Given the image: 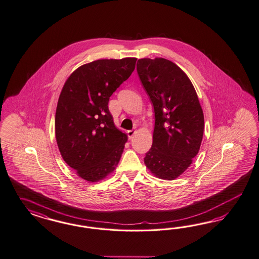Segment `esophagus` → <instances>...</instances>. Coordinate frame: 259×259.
<instances>
[{
	"label": "esophagus",
	"instance_id": "obj_1",
	"mask_svg": "<svg viewBox=\"0 0 259 259\" xmlns=\"http://www.w3.org/2000/svg\"><path fill=\"white\" fill-rule=\"evenodd\" d=\"M136 133V131L135 130H129V131H127V135H128V138L131 140L132 138L134 137V135Z\"/></svg>",
	"mask_w": 259,
	"mask_h": 259
}]
</instances>
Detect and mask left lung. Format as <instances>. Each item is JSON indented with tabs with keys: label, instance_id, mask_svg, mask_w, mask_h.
<instances>
[{
	"label": "left lung",
	"instance_id": "left-lung-1",
	"mask_svg": "<svg viewBox=\"0 0 259 259\" xmlns=\"http://www.w3.org/2000/svg\"><path fill=\"white\" fill-rule=\"evenodd\" d=\"M137 71L155 113L153 144L144 163L157 178L172 181L199 151L203 111L191 80L176 63L163 58L141 59Z\"/></svg>",
	"mask_w": 259,
	"mask_h": 259
}]
</instances>
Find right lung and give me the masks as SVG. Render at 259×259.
<instances>
[{
  "instance_id": "right-lung-1",
  "label": "right lung",
  "mask_w": 259,
  "mask_h": 259,
  "mask_svg": "<svg viewBox=\"0 0 259 259\" xmlns=\"http://www.w3.org/2000/svg\"><path fill=\"white\" fill-rule=\"evenodd\" d=\"M136 62L94 61L79 66L63 85L56 109V141L63 160L85 181L104 179L120 159L127 136L114 124L108 102Z\"/></svg>"
}]
</instances>
